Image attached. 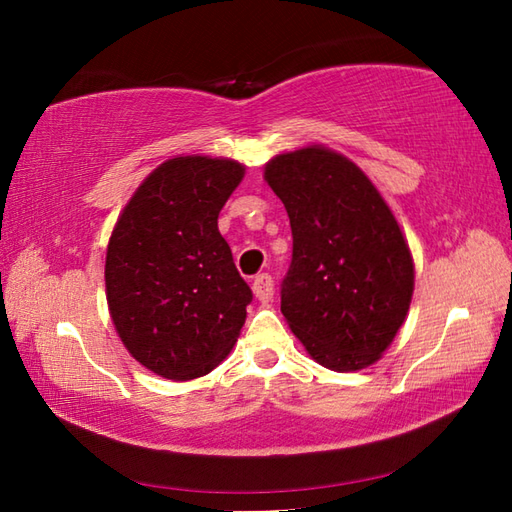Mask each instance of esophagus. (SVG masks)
I'll return each mask as SVG.
<instances>
[{"instance_id": "esophagus-1", "label": "esophagus", "mask_w": 512, "mask_h": 512, "mask_svg": "<svg viewBox=\"0 0 512 512\" xmlns=\"http://www.w3.org/2000/svg\"><path fill=\"white\" fill-rule=\"evenodd\" d=\"M253 292H255V297L259 301H270V299H273V292H275L273 277H270L268 273L257 275L255 281H253Z\"/></svg>"}]
</instances>
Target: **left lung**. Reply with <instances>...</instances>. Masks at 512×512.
Instances as JSON below:
<instances>
[{"mask_svg": "<svg viewBox=\"0 0 512 512\" xmlns=\"http://www.w3.org/2000/svg\"><path fill=\"white\" fill-rule=\"evenodd\" d=\"M266 180L292 228L281 281L290 330L336 372L376 363L413 292L411 253L396 217L354 162L323 147L270 160Z\"/></svg>", "mask_w": 512, "mask_h": 512, "instance_id": "8db88e82", "label": "left lung"}]
</instances>
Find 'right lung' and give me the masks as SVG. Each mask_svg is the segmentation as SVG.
I'll return each mask as SVG.
<instances>
[{"instance_id": "right-lung-1", "label": "right lung", "mask_w": 512, "mask_h": 512, "mask_svg": "<svg viewBox=\"0 0 512 512\" xmlns=\"http://www.w3.org/2000/svg\"><path fill=\"white\" fill-rule=\"evenodd\" d=\"M244 178L235 160L182 156L140 184L107 246V303L138 363L169 380L220 365L253 290L239 277L217 215Z\"/></svg>"}]
</instances>
